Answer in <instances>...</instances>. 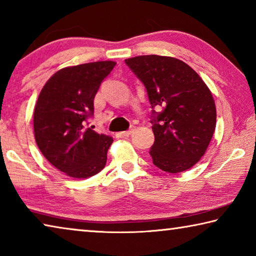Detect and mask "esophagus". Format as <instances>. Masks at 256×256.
<instances>
[{"instance_id": "34e87169", "label": "esophagus", "mask_w": 256, "mask_h": 256, "mask_svg": "<svg viewBox=\"0 0 256 256\" xmlns=\"http://www.w3.org/2000/svg\"><path fill=\"white\" fill-rule=\"evenodd\" d=\"M132 132H133V130L131 128V130H128V131H124V132H120V134L122 136H130L132 134Z\"/></svg>"}]
</instances>
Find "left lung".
Returning a JSON list of instances; mask_svg holds the SVG:
<instances>
[{"label": "left lung", "instance_id": "8db88e82", "mask_svg": "<svg viewBox=\"0 0 256 256\" xmlns=\"http://www.w3.org/2000/svg\"><path fill=\"white\" fill-rule=\"evenodd\" d=\"M146 86L151 107H162L151 120L154 164L164 172L190 170L206 154L216 122L214 99L201 76L183 60L160 55L126 58Z\"/></svg>", "mask_w": 256, "mask_h": 256}]
</instances>
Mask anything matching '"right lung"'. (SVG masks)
I'll return each mask as SVG.
<instances>
[{
    "label": "right lung",
    "mask_w": 256,
    "mask_h": 256,
    "mask_svg": "<svg viewBox=\"0 0 256 256\" xmlns=\"http://www.w3.org/2000/svg\"><path fill=\"white\" fill-rule=\"evenodd\" d=\"M116 66L98 60L63 68L52 76L34 110V140L44 157L73 178H88L106 164L112 138L86 128L94 114V98Z\"/></svg>",
    "instance_id": "right-lung-1"
}]
</instances>
